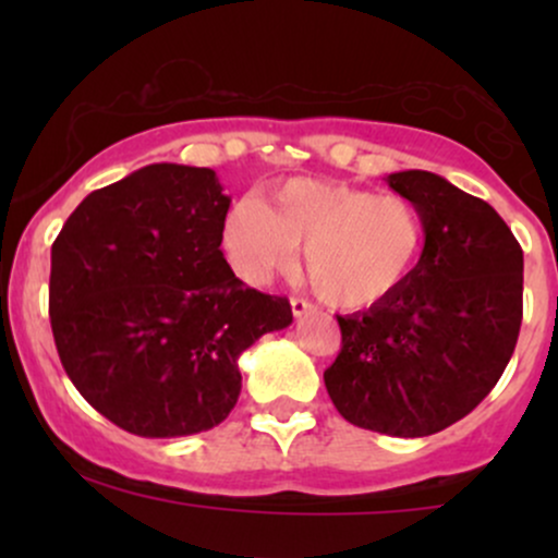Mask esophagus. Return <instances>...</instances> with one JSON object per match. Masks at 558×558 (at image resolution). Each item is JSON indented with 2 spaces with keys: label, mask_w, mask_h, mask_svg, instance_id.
Masks as SVG:
<instances>
[{
  "label": "esophagus",
  "mask_w": 558,
  "mask_h": 558,
  "mask_svg": "<svg viewBox=\"0 0 558 558\" xmlns=\"http://www.w3.org/2000/svg\"><path fill=\"white\" fill-rule=\"evenodd\" d=\"M291 312H293V317L301 319V317H306V315H312V312H315V304H310L306 299L293 296L291 299Z\"/></svg>",
  "instance_id": "esophagus-1"
}]
</instances>
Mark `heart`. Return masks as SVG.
<instances>
[{
	"label": "heart",
	"mask_w": 558,
	"mask_h": 558,
	"mask_svg": "<svg viewBox=\"0 0 558 558\" xmlns=\"http://www.w3.org/2000/svg\"><path fill=\"white\" fill-rule=\"evenodd\" d=\"M425 239L412 198L323 181H288L267 204L241 198L222 226L230 265L246 283H270L304 242L312 283L343 310L393 296L417 270Z\"/></svg>",
	"instance_id": "b5f03b06"
}]
</instances>
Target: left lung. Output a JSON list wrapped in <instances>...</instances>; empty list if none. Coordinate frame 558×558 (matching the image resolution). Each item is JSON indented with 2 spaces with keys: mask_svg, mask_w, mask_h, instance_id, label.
<instances>
[{
  "mask_svg": "<svg viewBox=\"0 0 558 558\" xmlns=\"http://www.w3.org/2000/svg\"><path fill=\"white\" fill-rule=\"evenodd\" d=\"M386 181L425 217V252L393 296L338 317L325 388L351 425L422 438L466 417L504 375L520 338L524 259L483 198L427 170Z\"/></svg>",
  "mask_w": 558,
  "mask_h": 558,
  "instance_id": "obj_1",
  "label": "left lung"
}]
</instances>
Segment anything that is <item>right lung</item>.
Instances as JSON below:
<instances>
[{
    "instance_id": "obj_1",
    "label": "right lung",
    "mask_w": 558,
    "mask_h": 558,
    "mask_svg": "<svg viewBox=\"0 0 558 558\" xmlns=\"http://www.w3.org/2000/svg\"><path fill=\"white\" fill-rule=\"evenodd\" d=\"M228 207L215 170L146 165L92 191L52 243L62 367L141 438L220 425L241 393L239 356L293 319L286 296L243 286L222 257Z\"/></svg>"
}]
</instances>
